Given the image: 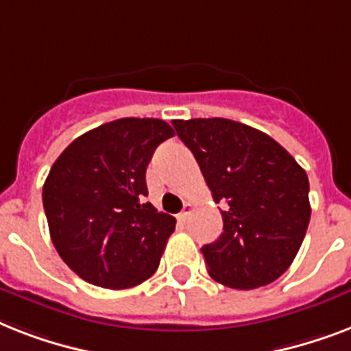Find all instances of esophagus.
<instances>
[{
	"label": "esophagus",
	"instance_id": "1",
	"mask_svg": "<svg viewBox=\"0 0 351 351\" xmlns=\"http://www.w3.org/2000/svg\"><path fill=\"white\" fill-rule=\"evenodd\" d=\"M191 204H184V209H182V213L178 215V220H180L182 224H186L187 219H189V215H191Z\"/></svg>",
	"mask_w": 351,
	"mask_h": 351
}]
</instances>
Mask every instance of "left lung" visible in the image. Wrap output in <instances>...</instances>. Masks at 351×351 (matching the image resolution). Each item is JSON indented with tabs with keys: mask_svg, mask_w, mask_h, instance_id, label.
<instances>
[{
	"mask_svg": "<svg viewBox=\"0 0 351 351\" xmlns=\"http://www.w3.org/2000/svg\"><path fill=\"white\" fill-rule=\"evenodd\" d=\"M191 149L224 231L202 247L208 273L228 288L255 289L282 275L310 224V182L286 149L253 127L228 118L175 120Z\"/></svg>",
	"mask_w": 351,
	"mask_h": 351,
	"instance_id": "8db88e82",
	"label": "left lung"
}]
</instances>
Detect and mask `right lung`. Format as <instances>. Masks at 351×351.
<instances>
[{
    "mask_svg": "<svg viewBox=\"0 0 351 351\" xmlns=\"http://www.w3.org/2000/svg\"><path fill=\"white\" fill-rule=\"evenodd\" d=\"M175 136L156 118H120L78 136L43 184L52 244L78 277L107 289L147 280L176 220L145 202L154 149Z\"/></svg>",
    "mask_w": 351,
    "mask_h": 351,
    "instance_id": "add662e5",
    "label": "right lung"
}]
</instances>
